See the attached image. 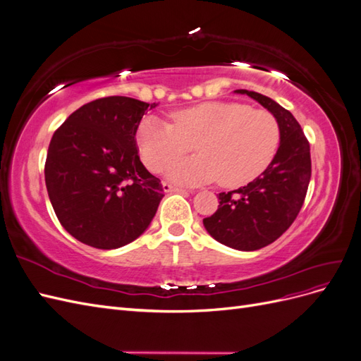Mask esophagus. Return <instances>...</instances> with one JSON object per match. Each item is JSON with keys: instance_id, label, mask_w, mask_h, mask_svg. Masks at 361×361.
<instances>
[{"instance_id": "1", "label": "esophagus", "mask_w": 361, "mask_h": 361, "mask_svg": "<svg viewBox=\"0 0 361 361\" xmlns=\"http://www.w3.org/2000/svg\"><path fill=\"white\" fill-rule=\"evenodd\" d=\"M162 190L164 192H182V194H188L190 191L185 190V188H179V187H173V185L164 182L162 183Z\"/></svg>"}]
</instances>
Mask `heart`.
<instances>
[{"instance_id": "b5f03b06", "label": "heart", "mask_w": 361, "mask_h": 361, "mask_svg": "<svg viewBox=\"0 0 361 361\" xmlns=\"http://www.w3.org/2000/svg\"><path fill=\"white\" fill-rule=\"evenodd\" d=\"M137 147L146 167L161 171L195 145L199 155L180 159L167 176L179 183L216 180L241 187L267 170L280 143L277 118L236 102H206L173 114V123L146 116L137 126Z\"/></svg>"}]
</instances>
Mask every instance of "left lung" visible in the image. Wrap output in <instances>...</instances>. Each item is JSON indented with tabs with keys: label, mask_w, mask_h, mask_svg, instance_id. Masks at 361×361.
Segmentation results:
<instances>
[{
	"label": "left lung",
	"mask_w": 361,
	"mask_h": 361,
	"mask_svg": "<svg viewBox=\"0 0 361 361\" xmlns=\"http://www.w3.org/2000/svg\"><path fill=\"white\" fill-rule=\"evenodd\" d=\"M235 93L250 96L277 118L280 146L260 176L218 194V209L203 226L218 243L255 251L274 243L297 218L312 176L310 145L297 118L271 97L243 89Z\"/></svg>",
	"instance_id": "left-lung-1"
}]
</instances>
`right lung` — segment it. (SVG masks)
Masks as SVG:
<instances>
[{
    "label": "right lung",
    "instance_id": "add662e5",
    "mask_svg": "<svg viewBox=\"0 0 361 361\" xmlns=\"http://www.w3.org/2000/svg\"><path fill=\"white\" fill-rule=\"evenodd\" d=\"M158 104L110 96L82 105L54 133L45 182L59 221L80 243L114 250L154 220L161 180L140 161L135 133Z\"/></svg>",
    "mask_w": 361,
    "mask_h": 361
}]
</instances>
